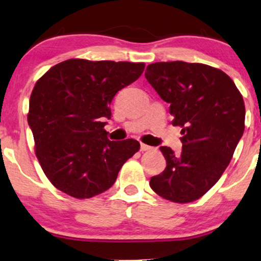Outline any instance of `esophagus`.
Returning <instances> with one entry per match:
<instances>
[{
	"mask_svg": "<svg viewBox=\"0 0 261 261\" xmlns=\"http://www.w3.org/2000/svg\"><path fill=\"white\" fill-rule=\"evenodd\" d=\"M140 149H141L142 152H144V151H149V149H152V147H151V146H148V145L141 144L140 145Z\"/></svg>",
	"mask_w": 261,
	"mask_h": 261,
	"instance_id": "esophagus-1",
	"label": "esophagus"
}]
</instances>
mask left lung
<instances>
[{
    "mask_svg": "<svg viewBox=\"0 0 261 261\" xmlns=\"http://www.w3.org/2000/svg\"><path fill=\"white\" fill-rule=\"evenodd\" d=\"M146 80L170 103L173 126L181 127V152L162 146V173L149 180L152 190L176 203L202 197L222 176L245 130V103L231 78L199 63L149 64Z\"/></svg>",
    "mask_w": 261,
    "mask_h": 261,
    "instance_id": "1",
    "label": "left lung"
}]
</instances>
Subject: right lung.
Here are the masks:
<instances>
[{
	"label": "right lung",
	"instance_id": "right-lung-1",
	"mask_svg": "<svg viewBox=\"0 0 261 261\" xmlns=\"http://www.w3.org/2000/svg\"><path fill=\"white\" fill-rule=\"evenodd\" d=\"M144 69V63L69 59L35 83L27 120L35 155L58 190L81 199L102 194L139 151L134 139L110 141L102 121L112 116L116 92Z\"/></svg>",
	"mask_w": 261,
	"mask_h": 261
}]
</instances>
